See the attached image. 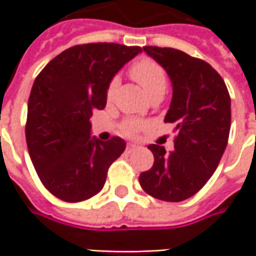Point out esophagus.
I'll list each match as a JSON object with an SVG mask.
<instances>
[{
	"instance_id": "1",
	"label": "esophagus",
	"mask_w": 256,
	"mask_h": 256,
	"mask_svg": "<svg viewBox=\"0 0 256 256\" xmlns=\"http://www.w3.org/2000/svg\"><path fill=\"white\" fill-rule=\"evenodd\" d=\"M138 148V145L136 144H132L130 142L128 145H126V152H131V151H134V150H136Z\"/></svg>"
}]
</instances>
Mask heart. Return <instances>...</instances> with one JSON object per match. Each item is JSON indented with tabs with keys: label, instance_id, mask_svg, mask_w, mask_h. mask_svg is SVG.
I'll list each match as a JSON object with an SVG mask.
<instances>
[{
	"label": "heart",
	"instance_id": "obj_1",
	"mask_svg": "<svg viewBox=\"0 0 256 256\" xmlns=\"http://www.w3.org/2000/svg\"><path fill=\"white\" fill-rule=\"evenodd\" d=\"M132 78L141 85L144 91L148 94V96H152L154 94L165 92L168 85V76L161 65L150 58H141L131 66ZM116 90V80H112L106 88V98L112 100L114 94ZM142 128V124L138 120H126L122 125V130L126 134H136Z\"/></svg>",
	"mask_w": 256,
	"mask_h": 256
}]
</instances>
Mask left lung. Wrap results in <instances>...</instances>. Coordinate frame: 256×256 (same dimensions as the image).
<instances>
[{"label": "left lung", "instance_id": "1", "mask_svg": "<svg viewBox=\"0 0 256 256\" xmlns=\"http://www.w3.org/2000/svg\"><path fill=\"white\" fill-rule=\"evenodd\" d=\"M144 51L171 80L172 100L164 121L176 125V138L171 154L161 145H148L154 165L140 175V184L156 200L184 201L201 190L221 161L231 130V98L208 62L174 48Z\"/></svg>", "mask_w": 256, "mask_h": 256}]
</instances>
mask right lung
Masks as SVG:
<instances>
[{"mask_svg": "<svg viewBox=\"0 0 256 256\" xmlns=\"http://www.w3.org/2000/svg\"><path fill=\"white\" fill-rule=\"evenodd\" d=\"M141 46L112 42L75 45L35 78L28 100L26 146L44 186L65 202L85 201L102 190L125 141L91 136L92 111L106 105V88Z\"/></svg>", "mask_w": 256, "mask_h": 256, "instance_id": "right-lung-1", "label": "right lung"}]
</instances>
